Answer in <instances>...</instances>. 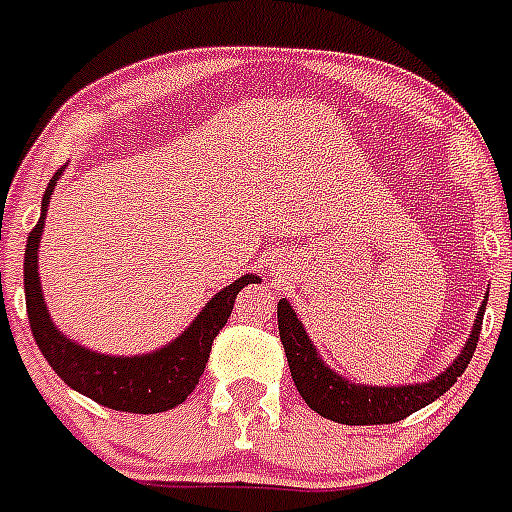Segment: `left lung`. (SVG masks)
I'll list each match as a JSON object with an SVG mask.
<instances>
[{
    "label": "left lung",
    "instance_id": "8db88e82",
    "mask_svg": "<svg viewBox=\"0 0 512 512\" xmlns=\"http://www.w3.org/2000/svg\"><path fill=\"white\" fill-rule=\"evenodd\" d=\"M485 305L487 300L479 305L477 318H474L469 338L461 346L459 356L428 382L387 384L384 387V384H361L343 377V374H338L336 369H330L325 364L318 346L307 336L300 315L284 297L277 305L279 338H282L284 354H287L289 372H292L297 392L307 402V408L333 420V423L343 425L397 423V420L418 413L425 405H431L443 392H449L451 384L464 374V369H467L474 356V348H477L482 318H485Z\"/></svg>",
    "mask_w": 512,
    "mask_h": 512
}]
</instances>
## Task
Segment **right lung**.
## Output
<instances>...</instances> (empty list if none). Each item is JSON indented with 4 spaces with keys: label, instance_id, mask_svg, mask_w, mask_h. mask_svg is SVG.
Instances as JSON below:
<instances>
[{
    "label": "right lung",
    "instance_id": "obj_1",
    "mask_svg": "<svg viewBox=\"0 0 512 512\" xmlns=\"http://www.w3.org/2000/svg\"><path fill=\"white\" fill-rule=\"evenodd\" d=\"M66 169V166H63ZM63 169L53 174L48 189L43 194L40 220L30 235L25 248V305L30 330L43 351L45 361L53 366V372L69 384L71 390L81 392L89 400L99 402L104 408L122 410V413H164V410L182 405L200 382L205 364L210 359V348L215 336L228 323L233 312L235 295L246 284L261 282L256 274H243L217 295H212L200 310V315L187 325L166 346L148 351V354L112 356L81 346L69 338L53 323L51 312L45 307L43 287H40L38 248L40 235L45 228V215L51 205V194L56 189Z\"/></svg>",
    "mask_w": 512,
    "mask_h": 512
}]
</instances>
